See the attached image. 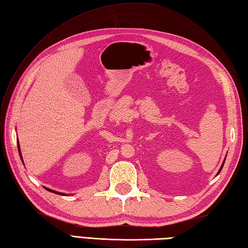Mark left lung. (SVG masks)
Instances as JSON below:
<instances>
[{
	"label": "left lung",
	"instance_id": "left-lung-1",
	"mask_svg": "<svg viewBox=\"0 0 248 248\" xmlns=\"http://www.w3.org/2000/svg\"><path fill=\"white\" fill-rule=\"evenodd\" d=\"M223 165H224V163H223ZM223 165H222V167H223ZM222 167H221V169H220V170H218V172H217V174H218V173H220V171L222 170Z\"/></svg>",
	"mask_w": 248,
	"mask_h": 248
}]
</instances>
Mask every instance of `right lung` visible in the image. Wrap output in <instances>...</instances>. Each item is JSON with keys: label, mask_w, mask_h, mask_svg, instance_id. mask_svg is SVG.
Returning <instances> with one entry per match:
<instances>
[{"label": "right lung", "mask_w": 248, "mask_h": 248, "mask_svg": "<svg viewBox=\"0 0 248 248\" xmlns=\"http://www.w3.org/2000/svg\"><path fill=\"white\" fill-rule=\"evenodd\" d=\"M18 150H19V154H20V157H21V159H22V155H21V150H20V145H19V141H18ZM46 190H48V191H50V192H54V193H57V194H62V193H60V192H57V191H54V190H50V189H48V188H45ZM64 195V194H63Z\"/></svg>", "instance_id": "1"}]
</instances>
